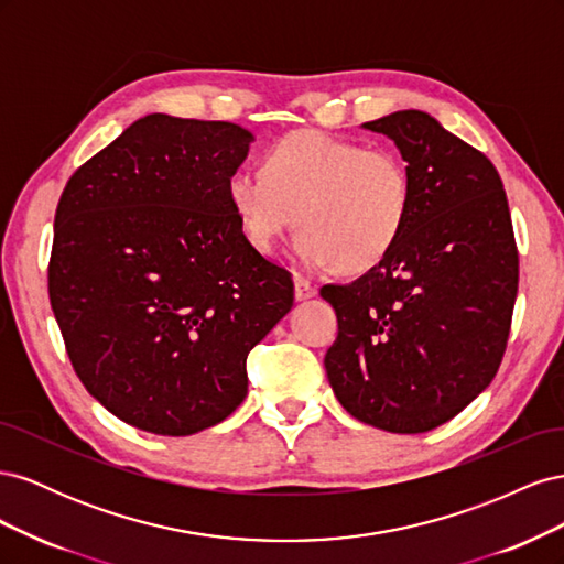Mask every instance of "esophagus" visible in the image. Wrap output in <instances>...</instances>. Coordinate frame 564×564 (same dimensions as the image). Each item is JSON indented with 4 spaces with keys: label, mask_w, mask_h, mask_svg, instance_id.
Listing matches in <instances>:
<instances>
[{
    "label": "esophagus",
    "mask_w": 564,
    "mask_h": 564,
    "mask_svg": "<svg viewBox=\"0 0 564 564\" xmlns=\"http://www.w3.org/2000/svg\"><path fill=\"white\" fill-rule=\"evenodd\" d=\"M294 294L299 301H305V299H313L317 294V286L311 284L305 278L301 275H294Z\"/></svg>",
    "instance_id": "obj_1"
}]
</instances>
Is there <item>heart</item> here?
Listing matches in <instances>:
<instances>
[{"mask_svg":"<svg viewBox=\"0 0 564 564\" xmlns=\"http://www.w3.org/2000/svg\"><path fill=\"white\" fill-rule=\"evenodd\" d=\"M228 199L253 249L270 251L296 224L303 265L367 272L398 247L414 181L392 148L301 129L268 148L263 172H232Z\"/></svg>","mask_w":564,"mask_h":564,"instance_id":"obj_1","label":"heart"}]
</instances>
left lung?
I'll return each instance as SVG.
<instances>
[{
	"mask_svg": "<svg viewBox=\"0 0 564 564\" xmlns=\"http://www.w3.org/2000/svg\"><path fill=\"white\" fill-rule=\"evenodd\" d=\"M362 127L398 145L414 181L412 216L379 265L319 289L338 319L324 369L357 421L425 433L497 377L518 294L513 224L494 164L429 112Z\"/></svg>",
	"mask_w": 564,
	"mask_h": 564,
	"instance_id": "left-lung-1",
	"label": "left lung"
}]
</instances>
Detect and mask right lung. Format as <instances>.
I'll return each mask as SVG.
<instances>
[{
    "instance_id": "obj_1",
    "label": "right lung",
    "mask_w": 564,
    "mask_h": 564,
    "mask_svg": "<svg viewBox=\"0 0 564 564\" xmlns=\"http://www.w3.org/2000/svg\"><path fill=\"white\" fill-rule=\"evenodd\" d=\"M251 141L155 112L61 195L51 308L84 388L133 429L183 437L228 419L249 350L292 311V275L247 242L228 199Z\"/></svg>"
}]
</instances>
